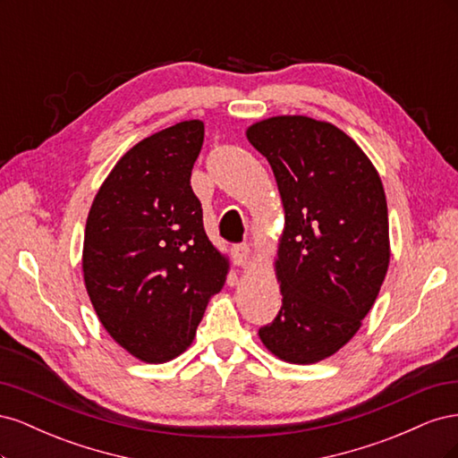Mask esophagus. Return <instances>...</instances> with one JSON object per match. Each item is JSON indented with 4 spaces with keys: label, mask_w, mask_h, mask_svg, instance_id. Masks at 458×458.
<instances>
[{
    "label": "esophagus",
    "mask_w": 458,
    "mask_h": 458,
    "mask_svg": "<svg viewBox=\"0 0 458 458\" xmlns=\"http://www.w3.org/2000/svg\"><path fill=\"white\" fill-rule=\"evenodd\" d=\"M233 258H234V263H237L239 267H246L248 263H250V258H252L250 246H248V244L233 246Z\"/></svg>",
    "instance_id": "34e87169"
}]
</instances>
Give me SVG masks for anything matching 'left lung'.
I'll return each mask as SVG.
<instances>
[{"mask_svg": "<svg viewBox=\"0 0 458 458\" xmlns=\"http://www.w3.org/2000/svg\"><path fill=\"white\" fill-rule=\"evenodd\" d=\"M246 137L271 164L284 210L275 258L283 306L258 335L286 363H318L355 336L386 279L392 252L382 179L330 122L271 116Z\"/></svg>", "mask_w": 458, "mask_h": 458, "instance_id": "left-lung-1", "label": "left lung"}]
</instances>
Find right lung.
Segmentation results:
<instances>
[{
    "label": "right lung",
    "mask_w": 458,
    "mask_h": 458,
    "mask_svg": "<svg viewBox=\"0 0 458 458\" xmlns=\"http://www.w3.org/2000/svg\"><path fill=\"white\" fill-rule=\"evenodd\" d=\"M204 122L185 120L123 155L89 208L81 271L101 325L145 363H165L195 340L229 258L208 239L191 172Z\"/></svg>",
    "instance_id": "add662e5"
}]
</instances>
